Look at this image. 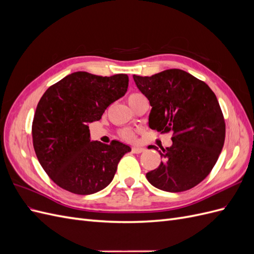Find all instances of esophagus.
I'll use <instances>...</instances> for the list:
<instances>
[{
    "instance_id": "obj_1",
    "label": "esophagus",
    "mask_w": 254,
    "mask_h": 254,
    "mask_svg": "<svg viewBox=\"0 0 254 254\" xmlns=\"http://www.w3.org/2000/svg\"><path fill=\"white\" fill-rule=\"evenodd\" d=\"M144 150H145L144 147H139V146H133L132 149H131V151H132L133 153H141V152H143Z\"/></svg>"
}]
</instances>
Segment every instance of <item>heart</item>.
<instances>
[{
    "label": "heart",
    "mask_w": 254,
    "mask_h": 254,
    "mask_svg": "<svg viewBox=\"0 0 254 254\" xmlns=\"http://www.w3.org/2000/svg\"><path fill=\"white\" fill-rule=\"evenodd\" d=\"M142 96H143V95L140 94V93H131V94H130V95L127 97L128 104L133 103L134 101H136L137 98H140V97H142ZM121 135H122L123 137H124V139H126V140H132L133 137H134L133 131H131V130H129V129L122 130V131H121Z\"/></svg>",
    "instance_id": "1"
}]
</instances>
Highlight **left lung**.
<instances>
[{"label":"left lung","instance_id":"8db88e82","mask_svg":"<svg viewBox=\"0 0 254 254\" xmlns=\"http://www.w3.org/2000/svg\"><path fill=\"white\" fill-rule=\"evenodd\" d=\"M151 106L148 125L172 132L173 144L155 146L163 160L146 174L153 187L171 193L188 190L210 174L224 147L226 124L216 95L190 73L171 68L152 76L133 75Z\"/></svg>","mask_w":254,"mask_h":254}]
</instances>
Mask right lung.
<instances>
[{"instance_id":"add662e5","label":"right lung","mask_w":254,"mask_h":254,"mask_svg":"<svg viewBox=\"0 0 254 254\" xmlns=\"http://www.w3.org/2000/svg\"><path fill=\"white\" fill-rule=\"evenodd\" d=\"M128 76L103 77L75 72L51 86L38 103L32 134L36 156L57 186L90 195L112 181L122 157L131 148L119 141L90 140L89 123L124 96Z\"/></svg>"}]
</instances>
